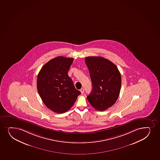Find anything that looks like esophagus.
Returning <instances> with one entry per match:
<instances>
[{
	"instance_id": "esophagus-1",
	"label": "esophagus",
	"mask_w": 160,
	"mask_h": 160,
	"mask_svg": "<svg viewBox=\"0 0 160 160\" xmlns=\"http://www.w3.org/2000/svg\"><path fill=\"white\" fill-rule=\"evenodd\" d=\"M80 92H81V94H83V92H84V89L81 88V89H80Z\"/></svg>"
}]
</instances>
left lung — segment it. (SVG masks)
Masks as SVG:
<instances>
[{
  "mask_svg": "<svg viewBox=\"0 0 160 160\" xmlns=\"http://www.w3.org/2000/svg\"><path fill=\"white\" fill-rule=\"evenodd\" d=\"M85 62L92 85V90L87 98L97 110H105L118 98L122 83L120 72L115 64L101 57H87Z\"/></svg>",
  "mask_w": 160,
  "mask_h": 160,
  "instance_id": "8db88e82",
  "label": "left lung"
}]
</instances>
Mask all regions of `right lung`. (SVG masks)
<instances>
[{
	"label": "right lung",
	"mask_w": 160,
	"mask_h": 160,
	"mask_svg": "<svg viewBox=\"0 0 160 160\" xmlns=\"http://www.w3.org/2000/svg\"><path fill=\"white\" fill-rule=\"evenodd\" d=\"M73 62L72 58L57 57L43 65L38 74V92L46 107L55 112L68 111L81 94L68 75Z\"/></svg>",
	"instance_id": "obj_1"
}]
</instances>
